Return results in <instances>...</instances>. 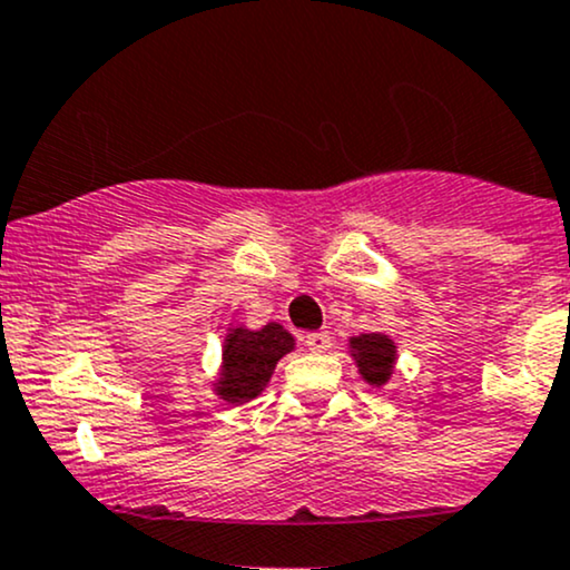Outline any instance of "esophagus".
I'll return each instance as SVG.
<instances>
[{
  "instance_id": "obj_1",
  "label": "esophagus",
  "mask_w": 570,
  "mask_h": 570,
  "mask_svg": "<svg viewBox=\"0 0 570 570\" xmlns=\"http://www.w3.org/2000/svg\"><path fill=\"white\" fill-rule=\"evenodd\" d=\"M306 346L312 352H325L331 346V333L327 331H317V333H306Z\"/></svg>"
}]
</instances>
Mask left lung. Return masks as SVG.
Wrapping results in <instances>:
<instances>
[{
	"label": "left lung",
	"instance_id": "left-lung-1",
	"mask_svg": "<svg viewBox=\"0 0 570 570\" xmlns=\"http://www.w3.org/2000/svg\"><path fill=\"white\" fill-rule=\"evenodd\" d=\"M354 363L371 386H384L392 379L394 363H397V346L384 333H363L350 338Z\"/></svg>",
	"mask_w": 570,
	"mask_h": 570
}]
</instances>
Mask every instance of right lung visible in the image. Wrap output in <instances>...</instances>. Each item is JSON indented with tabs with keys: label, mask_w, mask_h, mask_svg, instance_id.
<instances>
[{
	"label": "right lung",
	"mask_w": 570,
	"mask_h": 570,
	"mask_svg": "<svg viewBox=\"0 0 570 570\" xmlns=\"http://www.w3.org/2000/svg\"><path fill=\"white\" fill-rule=\"evenodd\" d=\"M293 338L283 325L269 323L261 331L232 327L220 350V373L216 394L226 403H250L269 384L274 367L287 352H293Z\"/></svg>",
	"instance_id": "add662e5"
}]
</instances>
